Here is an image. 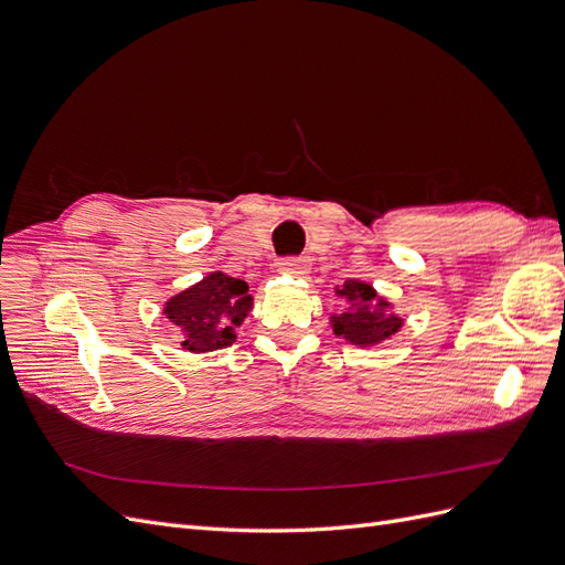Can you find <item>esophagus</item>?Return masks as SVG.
<instances>
[{"instance_id":"esophagus-1","label":"esophagus","mask_w":565,"mask_h":565,"mask_svg":"<svg viewBox=\"0 0 565 565\" xmlns=\"http://www.w3.org/2000/svg\"><path fill=\"white\" fill-rule=\"evenodd\" d=\"M309 268H311V262L306 259V256H292V259H285L280 264V270L295 278H303L306 273H309Z\"/></svg>"}]
</instances>
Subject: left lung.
I'll return each instance as SVG.
<instances>
[{
	"label": "left lung",
	"instance_id": "8db88e82",
	"mask_svg": "<svg viewBox=\"0 0 565 565\" xmlns=\"http://www.w3.org/2000/svg\"><path fill=\"white\" fill-rule=\"evenodd\" d=\"M334 297L341 301V311L330 316V328L334 337L353 347H380L403 330L405 318L365 280L351 278L344 285H337Z\"/></svg>",
	"mask_w": 565,
	"mask_h": 565
}]
</instances>
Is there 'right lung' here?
<instances>
[{"instance_id":"1","label":"right lung","mask_w":565,"mask_h":565,"mask_svg":"<svg viewBox=\"0 0 565 565\" xmlns=\"http://www.w3.org/2000/svg\"><path fill=\"white\" fill-rule=\"evenodd\" d=\"M254 309L247 282L212 270L195 285L181 289L162 303V316L181 332V349L210 353L231 347L237 328Z\"/></svg>"}]
</instances>
